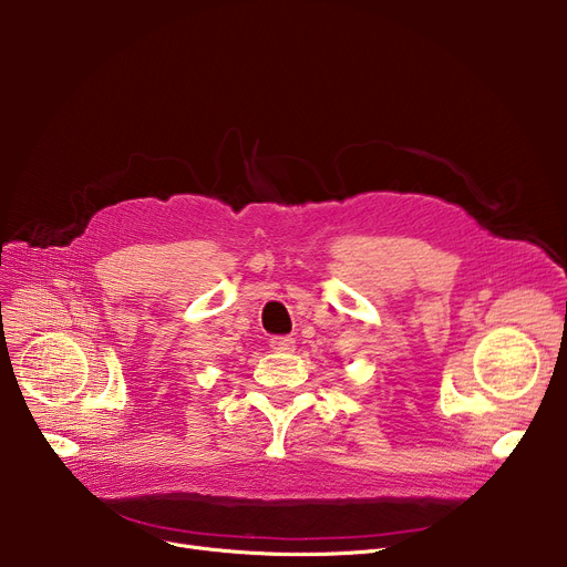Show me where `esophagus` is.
<instances>
[{"label": "esophagus", "instance_id": "esophagus-1", "mask_svg": "<svg viewBox=\"0 0 567 567\" xmlns=\"http://www.w3.org/2000/svg\"><path fill=\"white\" fill-rule=\"evenodd\" d=\"M293 347H296V340L291 336H276V338H271V349L274 351L287 353V351H293Z\"/></svg>", "mask_w": 567, "mask_h": 567}]
</instances>
